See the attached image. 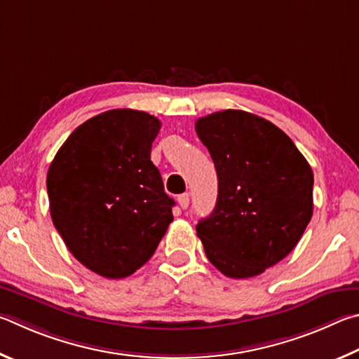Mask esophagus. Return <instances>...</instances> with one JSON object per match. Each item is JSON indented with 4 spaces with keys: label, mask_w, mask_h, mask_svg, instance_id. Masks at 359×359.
<instances>
[{
    "label": "esophagus",
    "mask_w": 359,
    "mask_h": 359,
    "mask_svg": "<svg viewBox=\"0 0 359 359\" xmlns=\"http://www.w3.org/2000/svg\"><path fill=\"white\" fill-rule=\"evenodd\" d=\"M189 194H181V196H178V203L183 210H187L189 208Z\"/></svg>",
    "instance_id": "1"
}]
</instances>
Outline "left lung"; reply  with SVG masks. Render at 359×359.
<instances>
[{
  "label": "left lung",
  "mask_w": 359,
  "mask_h": 359,
  "mask_svg": "<svg viewBox=\"0 0 359 359\" xmlns=\"http://www.w3.org/2000/svg\"><path fill=\"white\" fill-rule=\"evenodd\" d=\"M196 130L217 172L216 206L197 235L222 274L254 278L285 259L311 222L312 168L284 130L252 113H211Z\"/></svg>",
  "instance_id": "left-lung-1"
}]
</instances>
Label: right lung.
Returning <instances> with one entry per match:
<instances>
[{"label": "right lung", "mask_w": 359, "mask_h": 359, "mask_svg": "<svg viewBox=\"0 0 359 359\" xmlns=\"http://www.w3.org/2000/svg\"><path fill=\"white\" fill-rule=\"evenodd\" d=\"M161 121L116 109L79 126L47 173L50 216L71 254L107 279H123L153 257L173 221L151 144Z\"/></svg>", "instance_id": "add662e5"}]
</instances>
